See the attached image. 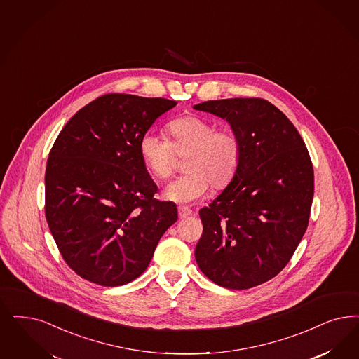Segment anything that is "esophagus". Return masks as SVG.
Masks as SVG:
<instances>
[{"label": "esophagus", "mask_w": 359, "mask_h": 359, "mask_svg": "<svg viewBox=\"0 0 359 359\" xmlns=\"http://www.w3.org/2000/svg\"><path fill=\"white\" fill-rule=\"evenodd\" d=\"M179 217L180 219H186L188 216L192 215V210H189L188 207H179Z\"/></svg>", "instance_id": "esophagus-1"}]
</instances>
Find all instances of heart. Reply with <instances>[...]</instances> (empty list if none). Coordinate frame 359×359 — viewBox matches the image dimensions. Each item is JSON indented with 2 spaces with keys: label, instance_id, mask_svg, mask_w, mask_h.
I'll return each instance as SVG.
<instances>
[{
  "label": "heart",
  "instance_id": "heart-1",
  "mask_svg": "<svg viewBox=\"0 0 359 359\" xmlns=\"http://www.w3.org/2000/svg\"><path fill=\"white\" fill-rule=\"evenodd\" d=\"M170 140L152 131L139 140V155L149 172L158 179L172 173L177 156L185 158L186 175L164 188L163 196L180 204L194 203L207 195L210 187L228 186L243 161V142L231 128L216 130V124L198 115H187L167 124Z\"/></svg>",
  "mask_w": 359,
  "mask_h": 359
}]
</instances>
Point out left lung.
Segmentation results:
<instances>
[{"label": "left lung", "instance_id": "left-lung-1", "mask_svg": "<svg viewBox=\"0 0 359 359\" xmlns=\"http://www.w3.org/2000/svg\"><path fill=\"white\" fill-rule=\"evenodd\" d=\"M194 109L225 119L243 142L235 179L198 212V268L226 289L264 284L284 269L309 224L314 172L308 149L265 99L208 100Z\"/></svg>", "mask_w": 359, "mask_h": 359}]
</instances>
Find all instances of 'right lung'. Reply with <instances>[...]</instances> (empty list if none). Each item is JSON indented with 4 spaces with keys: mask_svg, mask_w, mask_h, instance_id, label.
Wrapping results in <instances>:
<instances>
[{
    "mask_svg": "<svg viewBox=\"0 0 359 359\" xmlns=\"http://www.w3.org/2000/svg\"><path fill=\"white\" fill-rule=\"evenodd\" d=\"M177 102L107 94L66 123L50 151L45 215L63 260L78 276L121 286L149 266L161 236L177 220L172 201L139 155V140Z\"/></svg>",
    "mask_w": 359,
    "mask_h": 359,
    "instance_id": "obj_1",
    "label": "right lung"
}]
</instances>
